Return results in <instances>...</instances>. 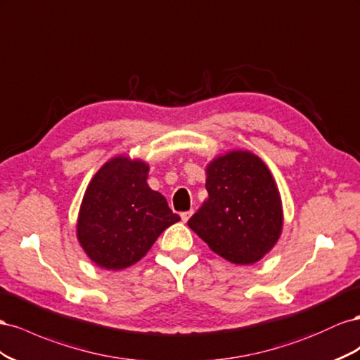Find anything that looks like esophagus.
<instances>
[{"mask_svg": "<svg viewBox=\"0 0 360 360\" xmlns=\"http://www.w3.org/2000/svg\"><path fill=\"white\" fill-rule=\"evenodd\" d=\"M190 217H191V211H186V212H182V214H181V219H182V221H184V223H187Z\"/></svg>", "mask_w": 360, "mask_h": 360, "instance_id": "34e87169", "label": "esophagus"}]
</instances>
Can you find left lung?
<instances>
[{
  "mask_svg": "<svg viewBox=\"0 0 360 360\" xmlns=\"http://www.w3.org/2000/svg\"><path fill=\"white\" fill-rule=\"evenodd\" d=\"M208 199L190 229L221 258L238 265L262 259L279 241L283 210L266 164L253 152L229 150L205 169Z\"/></svg>",
  "mask_w": 360,
  "mask_h": 360,
  "instance_id": "1",
  "label": "left lung"
}]
</instances>
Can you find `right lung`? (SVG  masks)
<instances>
[{
  "label": "right lung",
  "instance_id": "right-lung-1",
  "mask_svg": "<svg viewBox=\"0 0 360 360\" xmlns=\"http://www.w3.org/2000/svg\"><path fill=\"white\" fill-rule=\"evenodd\" d=\"M149 164L117 155L91 178L81 202L77 238L105 270L139 262L169 226L181 220L166 198L148 186Z\"/></svg>",
  "mask_w": 360,
  "mask_h": 360
}]
</instances>
